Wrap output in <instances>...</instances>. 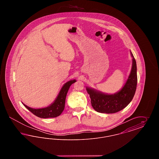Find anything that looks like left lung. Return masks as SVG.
<instances>
[{
	"mask_svg": "<svg viewBox=\"0 0 159 159\" xmlns=\"http://www.w3.org/2000/svg\"><path fill=\"white\" fill-rule=\"evenodd\" d=\"M132 57V68L128 78L121 89L113 94H108L95 89L86 87L93 109L101 113H115L125 108L134 97L137 85V68L135 59Z\"/></svg>",
	"mask_w": 159,
	"mask_h": 159,
	"instance_id": "1",
	"label": "left lung"
}]
</instances>
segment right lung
<instances>
[{
    "instance_id": "right-lung-1",
    "label": "right lung",
    "mask_w": 159,
    "mask_h": 159,
    "mask_svg": "<svg viewBox=\"0 0 159 159\" xmlns=\"http://www.w3.org/2000/svg\"><path fill=\"white\" fill-rule=\"evenodd\" d=\"M76 82V80L74 79L65 83L61 89L57 97L55 99L53 103L46 107L42 108H33L23 103V105L32 113L40 118L46 119L58 117L62 113L64 109L66 96L70 86Z\"/></svg>"
}]
</instances>
